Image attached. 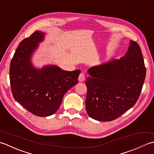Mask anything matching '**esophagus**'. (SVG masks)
Instances as JSON below:
<instances>
[{
    "label": "esophagus",
    "mask_w": 154,
    "mask_h": 154,
    "mask_svg": "<svg viewBox=\"0 0 154 154\" xmlns=\"http://www.w3.org/2000/svg\"><path fill=\"white\" fill-rule=\"evenodd\" d=\"M85 80V76H84V74H80L79 75V76H78V81L80 82H82L84 81Z\"/></svg>",
    "instance_id": "esophagus-1"
}]
</instances>
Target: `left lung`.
I'll list each match as a JSON object with an SVG mask.
<instances>
[{
  "mask_svg": "<svg viewBox=\"0 0 154 154\" xmlns=\"http://www.w3.org/2000/svg\"><path fill=\"white\" fill-rule=\"evenodd\" d=\"M86 109L89 116L109 122L135 105L146 78L140 47L132 40L120 60L93 66L88 70Z\"/></svg>",
  "mask_w": 154,
  "mask_h": 154,
  "instance_id": "1",
  "label": "left lung"
}]
</instances>
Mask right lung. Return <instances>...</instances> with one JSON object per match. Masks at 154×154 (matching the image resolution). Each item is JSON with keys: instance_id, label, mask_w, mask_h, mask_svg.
<instances>
[{"instance_id": "right-lung-1", "label": "right lung", "mask_w": 154, "mask_h": 154, "mask_svg": "<svg viewBox=\"0 0 154 154\" xmlns=\"http://www.w3.org/2000/svg\"><path fill=\"white\" fill-rule=\"evenodd\" d=\"M46 33L37 30L24 39L15 51L10 65V81L15 100L32 114L40 117L54 114L63 97L78 84L80 70L66 71L56 65L41 68L32 63V56Z\"/></svg>"}]
</instances>
